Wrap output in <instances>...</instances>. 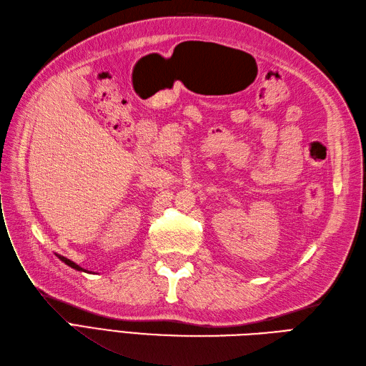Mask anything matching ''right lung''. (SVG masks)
Here are the masks:
<instances>
[{
	"instance_id": "obj_1",
	"label": "right lung",
	"mask_w": 366,
	"mask_h": 366,
	"mask_svg": "<svg viewBox=\"0 0 366 366\" xmlns=\"http://www.w3.org/2000/svg\"><path fill=\"white\" fill-rule=\"evenodd\" d=\"M57 257H59V260H62L65 264H68L69 267H73V269H76V270H84V272H86V270L84 269V267H80L79 264H76L74 262H71V260H68V258H65V257H62V255H59V254H56Z\"/></svg>"
}]
</instances>
